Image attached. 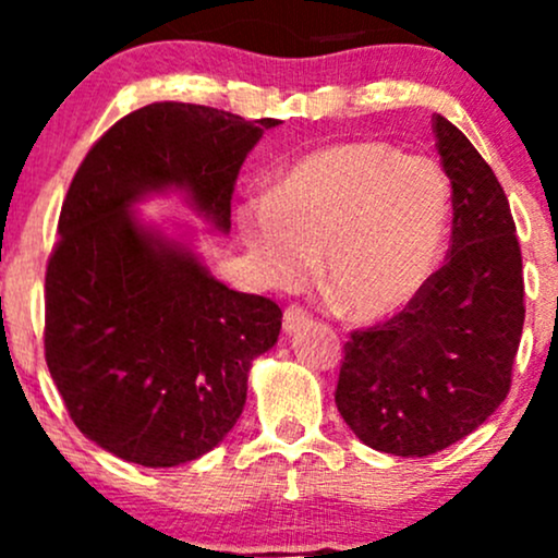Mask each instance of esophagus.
Wrapping results in <instances>:
<instances>
[{
    "label": "esophagus",
    "instance_id": "obj_1",
    "mask_svg": "<svg viewBox=\"0 0 558 558\" xmlns=\"http://www.w3.org/2000/svg\"><path fill=\"white\" fill-rule=\"evenodd\" d=\"M304 325H310V315H306L301 306H288L286 315H283V330L291 336V332H296L304 328Z\"/></svg>",
    "mask_w": 558,
    "mask_h": 558
}]
</instances>
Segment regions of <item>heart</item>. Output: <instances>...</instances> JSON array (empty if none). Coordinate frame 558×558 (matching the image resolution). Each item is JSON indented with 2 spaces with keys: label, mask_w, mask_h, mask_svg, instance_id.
<instances>
[{
  "label": "heart",
  "mask_w": 558,
  "mask_h": 558,
  "mask_svg": "<svg viewBox=\"0 0 558 558\" xmlns=\"http://www.w3.org/2000/svg\"><path fill=\"white\" fill-rule=\"evenodd\" d=\"M453 191L430 157L383 141H343L286 170L275 194L248 198L239 233L270 286L315 270L349 315L380 319L403 310L444 254Z\"/></svg>",
  "instance_id": "b5f03b06"
}]
</instances>
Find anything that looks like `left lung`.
<instances>
[{
    "instance_id": "8db88e82",
    "label": "left lung",
    "mask_w": 558,
    "mask_h": 558,
    "mask_svg": "<svg viewBox=\"0 0 558 558\" xmlns=\"http://www.w3.org/2000/svg\"><path fill=\"white\" fill-rule=\"evenodd\" d=\"M453 189L446 265L388 323L351 332L336 407L362 444L430 457L501 407L524 325L522 252L509 198L444 114L433 120Z\"/></svg>"
}]
</instances>
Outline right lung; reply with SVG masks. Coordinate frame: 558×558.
<instances>
[{
  "mask_svg": "<svg viewBox=\"0 0 558 558\" xmlns=\"http://www.w3.org/2000/svg\"><path fill=\"white\" fill-rule=\"evenodd\" d=\"M215 107L155 101L92 146L47 265V367L75 427L125 462L178 466L233 430L248 369L278 343L275 301L228 288L185 235L138 217L181 194L230 233L239 170L267 128Z\"/></svg>",
  "mask_w": 558,
  "mask_h": 558,
  "instance_id": "right-lung-1",
  "label": "right lung"
}]
</instances>
